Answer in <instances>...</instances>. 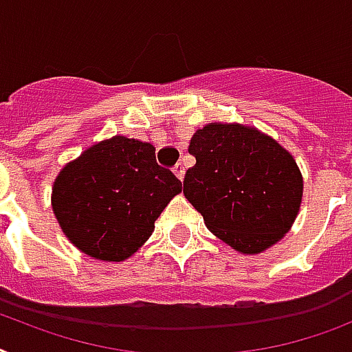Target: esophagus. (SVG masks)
Instances as JSON below:
<instances>
[{"mask_svg":"<svg viewBox=\"0 0 352 352\" xmlns=\"http://www.w3.org/2000/svg\"><path fill=\"white\" fill-rule=\"evenodd\" d=\"M174 174H176V178L178 179H183V176H185V167H183L182 164H176L174 165Z\"/></svg>","mask_w":352,"mask_h":352,"instance_id":"34e87169","label":"esophagus"}]
</instances>
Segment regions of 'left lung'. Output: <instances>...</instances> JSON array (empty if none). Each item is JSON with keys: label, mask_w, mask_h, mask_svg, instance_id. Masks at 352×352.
Returning <instances> with one entry per match:
<instances>
[{"label": "left lung", "mask_w": 352, "mask_h": 352, "mask_svg": "<svg viewBox=\"0 0 352 352\" xmlns=\"http://www.w3.org/2000/svg\"><path fill=\"white\" fill-rule=\"evenodd\" d=\"M183 194L208 230L241 254H261L292 228L302 203L297 162L272 136L212 122L194 133Z\"/></svg>", "instance_id": "left-lung-1"}]
</instances>
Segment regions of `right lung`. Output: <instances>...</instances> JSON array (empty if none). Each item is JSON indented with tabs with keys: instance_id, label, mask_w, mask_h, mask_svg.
Instances as JSON below:
<instances>
[{
	"instance_id": "obj_1",
	"label": "right lung",
	"mask_w": 352,
	"mask_h": 352,
	"mask_svg": "<svg viewBox=\"0 0 352 352\" xmlns=\"http://www.w3.org/2000/svg\"><path fill=\"white\" fill-rule=\"evenodd\" d=\"M179 182L156 164L147 142L113 136L63 167L52 188V208L82 254L120 263L149 239L155 221Z\"/></svg>"
}]
</instances>
